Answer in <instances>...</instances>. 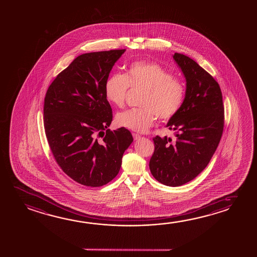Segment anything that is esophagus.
Masks as SVG:
<instances>
[{
    "label": "esophagus",
    "mask_w": 257,
    "mask_h": 257,
    "mask_svg": "<svg viewBox=\"0 0 257 257\" xmlns=\"http://www.w3.org/2000/svg\"><path fill=\"white\" fill-rule=\"evenodd\" d=\"M133 136H134V139L135 140H139L140 138L142 137L141 135H138V134H135V133H134V134H133Z\"/></svg>",
    "instance_id": "obj_1"
}]
</instances>
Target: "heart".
<instances>
[{
  "instance_id": "obj_1",
  "label": "heart",
  "mask_w": 257,
  "mask_h": 257,
  "mask_svg": "<svg viewBox=\"0 0 257 257\" xmlns=\"http://www.w3.org/2000/svg\"><path fill=\"white\" fill-rule=\"evenodd\" d=\"M143 88L141 107L131 108L115 116L118 126L144 132L152 126L157 117L168 121L179 112L185 97V82L159 63L135 61L126 72L114 73L105 83L107 101L117 107L125 104L128 89Z\"/></svg>"
}]
</instances>
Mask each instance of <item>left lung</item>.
Instances as JSON below:
<instances>
[{
    "mask_svg": "<svg viewBox=\"0 0 257 257\" xmlns=\"http://www.w3.org/2000/svg\"><path fill=\"white\" fill-rule=\"evenodd\" d=\"M173 58L186 79L185 100L167 125L175 131V142L153 138L150 169L161 184L180 186L197 177L214 154L222 136L224 105L219 83L209 72L186 55L175 53Z\"/></svg>",
    "mask_w": 257,
    "mask_h": 257,
    "instance_id": "1",
    "label": "left lung"
}]
</instances>
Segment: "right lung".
Returning a JSON list of instances; mask_svg holds the SVG:
<instances>
[{"mask_svg":"<svg viewBox=\"0 0 257 257\" xmlns=\"http://www.w3.org/2000/svg\"><path fill=\"white\" fill-rule=\"evenodd\" d=\"M125 49L79 55L56 76L44 103V127L51 152L63 172L80 185L99 187L117 176L124 151L133 143L113 120L105 83Z\"/></svg>","mask_w":257,"mask_h":257,"instance_id":"obj_1","label":"right lung"}]
</instances>
